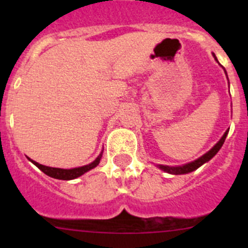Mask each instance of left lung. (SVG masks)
Listing matches in <instances>:
<instances>
[{
    "instance_id": "obj_1",
    "label": "left lung",
    "mask_w": 248,
    "mask_h": 248,
    "mask_svg": "<svg viewBox=\"0 0 248 248\" xmlns=\"http://www.w3.org/2000/svg\"><path fill=\"white\" fill-rule=\"evenodd\" d=\"M214 56H215V54H214ZM215 59H216V56H215ZM227 134H228V131H227L226 133L223 134V137H222L221 140H219V141L217 142V144L215 145V146L212 147V149L210 150L209 152H206V154H205V155H202L201 158L196 159V161H194V162H191V163H187V164H185V166H181V167L159 166V168H161L162 170H164V171H167V172H170V174H175V175L187 174V172H191V171L196 170V169H198L199 167L202 166V164L206 163L207 161H210V159H211L212 157H214L215 155H216L217 152L219 151V149H221L222 145H223V142H224V140H226V138H227Z\"/></svg>"
}]
</instances>
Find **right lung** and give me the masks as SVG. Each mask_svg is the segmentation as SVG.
Segmentation results:
<instances>
[{"mask_svg":"<svg viewBox=\"0 0 248 248\" xmlns=\"http://www.w3.org/2000/svg\"><path fill=\"white\" fill-rule=\"evenodd\" d=\"M101 157H102V155H99V156L97 157V158L94 159L92 163L87 164V166H84V167H79V168H73V169L51 168V167L43 166V164L37 163V162L32 161V159H30V158L29 159L34 164V166L38 167V168L41 169L44 174H46L47 176L54 177V179H59V180H73V179H77V177L81 176L82 174H85L86 171L91 170V169H93L94 167L98 166L99 161H101Z\"/></svg>","mask_w":248,"mask_h":248,"instance_id":"add662e5","label":"right lung"}]
</instances>
